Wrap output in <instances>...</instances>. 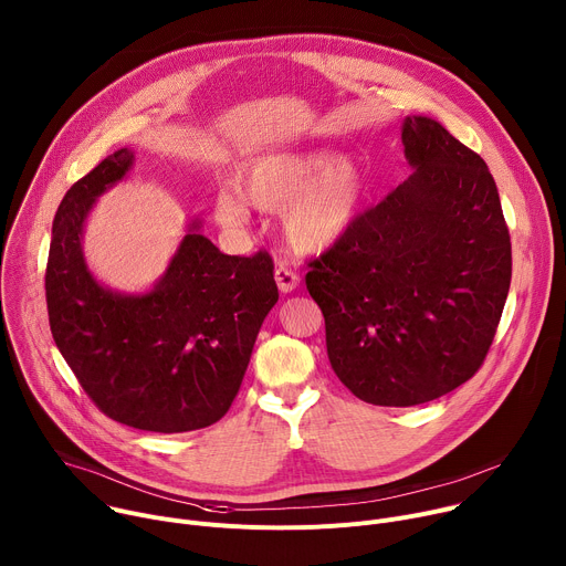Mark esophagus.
I'll return each instance as SVG.
<instances>
[{"instance_id":"obj_1","label":"esophagus","mask_w":566,"mask_h":566,"mask_svg":"<svg viewBox=\"0 0 566 566\" xmlns=\"http://www.w3.org/2000/svg\"><path fill=\"white\" fill-rule=\"evenodd\" d=\"M275 282H277V289L282 293H291V291H295L300 286V275L293 273L291 269H286L284 264H280L275 269Z\"/></svg>"}]
</instances>
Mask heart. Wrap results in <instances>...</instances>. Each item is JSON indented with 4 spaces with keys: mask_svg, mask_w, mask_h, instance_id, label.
Wrapping results in <instances>:
<instances>
[{
    "mask_svg": "<svg viewBox=\"0 0 566 566\" xmlns=\"http://www.w3.org/2000/svg\"><path fill=\"white\" fill-rule=\"evenodd\" d=\"M365 201V172L354 158H336L329 149H275L247 160L239 190L226 186L214 199L223 226L249 219V203L280 210L291 244L304 253H322L352 230Z\"/></svg>",
    "mask_w": 566,
    "mask_h": 566,
    "instance_id": "heart-1",
    "label": "heart"
}]
</instances>
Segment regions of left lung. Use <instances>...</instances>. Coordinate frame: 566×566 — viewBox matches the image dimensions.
I'll return each mask as SVG.
<instances>
[{"label": "left lung", "instance_id": "left-lung-1", "mask_svg": "<svg viewBox=\"0 0 566 566\" xmlns=\"http://www.w3.org/2000/svg\"><path fill=\"white\" fill-rule=\"evenodd\" d=\"M415 172L308 262L327 354L371 406L410 408L476 374L511 286V234L483 158L426 116L402 120Z\"/></svg>", "mask_w": 566, "mask_h": 566}]
</instances>
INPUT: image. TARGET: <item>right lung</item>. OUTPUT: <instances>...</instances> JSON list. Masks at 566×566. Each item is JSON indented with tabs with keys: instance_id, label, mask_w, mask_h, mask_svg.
<instances>
[{
	"instance_id": "obj_1",
	"label": "right lung",
	"mask_w": 566,
	"mask_h": 566,
	"mask_svg": "<svg viewBox=\"0 0 566 566\" xmlns=\"http://www.w3.org/2000/svg\"><path fill=\"white\" fill-rule=\"evenodd\" d=\"M134 164L123 147L75 181L53 219L44 275L53 340L96 408L145 432L217 423L244 380L280 293L266 251L223 255L192 221L168 271L143 295L105 289L83 255L96 199Z\"/></svg>"
}]
</instances>
